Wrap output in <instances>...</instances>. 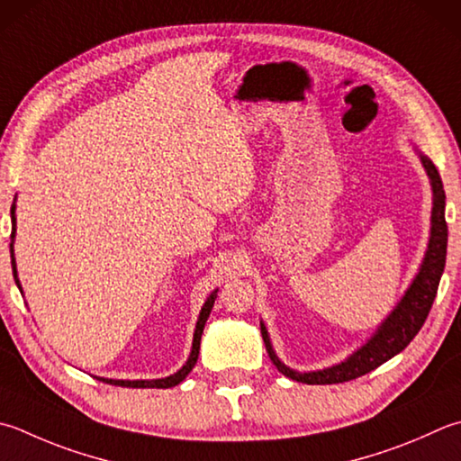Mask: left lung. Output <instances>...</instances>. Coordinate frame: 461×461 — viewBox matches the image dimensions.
Returning <instances> with one entry per match:
<instances>
[{
  "instance_id": "1",
  "label": "left lung",
  "mask_w": 461,
  "mask_h": 461,
  "mask_svg": "<svg viewBox=\"0 0 461 461\" xmlns=\"http://www.w3.org/2000/svg\"><path fill=\"white\" fill-rule=\"evenodd\" d=\"M420 158L425 172H428L431 190H433V208H431V232L425 257L421 260L420 273L415 275L410 289L405 291L402 301L397 303V307L389 312V317L377 327V331L371 335L369 341L361 347V349L349 355L345 361L339 366L321 369V371H294L286 367L285 363L276 357L268 339L265 323H260V335L267 347V353L275 367L279 369L283 375H286L299 384L309 385H331V384H343V381L357 379L366 373L377 369L381 363L395 357L397 353H402L407 345L411 343V339L420 333L425 319L429 315V309L436 299L438 286L441 273L446 267V253H447V224H446V193L444 185H441L439 172L428 156L420 152Z\"/></svg>"
}]
</instances>
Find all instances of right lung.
Returning <instances> with one entry per match:
<instances>
[{"label":"right lung","instance_id":"add662e5","mask_svg":"<svg viewBox=\"0 0 461 461\" xmlns=\"http://www.w3.org/2000/svg\"><path fill=\"white\" fill-rule=\"evenodd\" d=\"M14 237H15V203L12 204V245H10V253H12V268H14V279H15V285L20 286L22 291V285H20V279H17V268H15V258H14ZM219 291V289H216ZM216 291L211 293V297H208L204 301V305L201 309V315H198V321H196V329H194V339H193V351H190V357L188 361L182 366V369H178L175 375L170 377H164V379H136V381H128V379H104V377H98L100 381H104V384H110V385H118V387H156V389H168V387H175L178 385L182 379H185L190 371H193V367L196 366V359H198V351H201V337H203V331H204V325H206V319L208 315H211L212 311V305H214V299H216Z\"/></svg>","mask_w":461,"mask_h":461}]
</instances>
